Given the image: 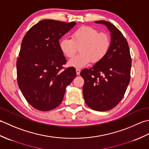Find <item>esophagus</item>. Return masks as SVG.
<instances>
[{"instance_id":"1","label":"esophagus","mask_w":149,"mask_h":149,"mask_svg":"<svg viewBox=\"0 0 149 149\" xmlns=\"http://www.w3.org/2000/svg\"><path fill=\"white\" fill-rule=\"evenodd\" d=\"M76 71H77V74L78 75H79V74H80V69L77 68V69H76Z\"/></svg>"}]
</instances>
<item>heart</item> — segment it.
Returning a JSON list of instances; mask_svg holds the SVG:
<instances>
[{
	"mask_svg": "<svg viewBox=\"0 0 149 149\" xmlns=\"http://www.w3.org/2000/svg\"><path fill=\"white\" fill-rule=\"evenodd\" d=\"M109 36L105 33H100L96 29L89 26H83L72 33V38H63L60 42V49L68 58L73 56L80 47L81 54L69 60V65L81 68L92 61L96 63L107 55L111 47Z\"/></svg>",
	"mask_w": 149,
	"mask_h": 149,
	"instance_id": "1",
	"label": "heart"
}]
</instances>
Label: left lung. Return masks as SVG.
I'll list each match as a JSON object with an SVG mask.
<instances>
[{
    "label": "left lung",
    "mask_w": 149,
    "mask_h": 149,
    "mask_svg": "<svg viewBox=\"0 0 149 149\" xmlns=\"http://www.w3.org/2000/svg\"><path fill=\"white\" fill-rule=\"evenodd\" d=\"M95 22L104 24L111 32V47L101 61L83 69L80 75L84 80L82 90L87 105L95 111H107L116 107L125 95L132 60L128 42L120 30L107 21Z\"/></svg>",
    "instance_id": "8db88e82"
}]
</instances>
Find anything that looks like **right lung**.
Listing matches in <instances>:
<instances>
[{
  "mask_svg": "<svg viewBox=\"0 0 149 149\" xmlns=\"http://www.w3.org/2000/svg\"><path fill=\"white\" fill-rule=\"evenodd\" d=\"M75 25L45 19L24 36L17 61V82L27 102L37 110L57 107L77 77L73 67L63 69L66 59L59 45L60 39Z\"/></svg>",
  "mask_w": 149,
  "mask_h": 149,
  "instance_id": "obj_1",
  "label": "right lung"
}]
</instances>
